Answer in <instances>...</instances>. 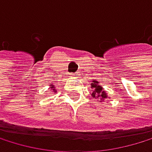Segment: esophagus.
I'll return each mask as SVG.
<instances>
[{
	"label": "esophagus",
	"mask_w": 152,
	"mask_h": 152,
	"mask_svg": "<svg viewBox=\"0 0 152 152\" xmlns=\"http://www.w3.org/2000/svg\"><path fill=\"white\" fill-rule=\"evenodd\" d=\"M75 75V77H79V75H80V74H79V72H78V73H75V75Z\"/></svg>",
	"instance_id": "esophagus-1"
}]
</instances>
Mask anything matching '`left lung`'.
I'll return each instance as SVG.
<instances>
[{
	"label": "left lung",
	"mask_w": 152,
	"mask_h": 152,
	"mask_svg": "<svg viewBox=\"0 0 152 152\" xmlns=\"http://www.w3.org/2000/svg\"><path fill=\"white\" fill-rule=\"evenodd\" d=\"M91 88L93 89L92 90V94L91 96L93 97H99V98H101L102 100L104 98H107V95L106 93V91L104 90L103 87L99 85V82L98 81H96L94 80L91 84ZM102 102V101H101Z\"/></svg>",
	"instance_id": "left-lung-1"
}]
</instances>
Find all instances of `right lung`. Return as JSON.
Instances as JSON below:
<instances>
[{"mask_svg":"<svg viewBox=\"0 0 152 152\" xmlns=\"http://www.w3.org/2000/svg\"><path fill=\"white\" fill-rule=\"evenodd\" d=\"M54 87H55V86H54L53 85H51V86H50V89H51V91H52V92H56V90L54 88Z\"/></svg>","mask_w":152,"mask_h":152,"instance_id":"obj_1","label":"right lung"}]
</instances>
